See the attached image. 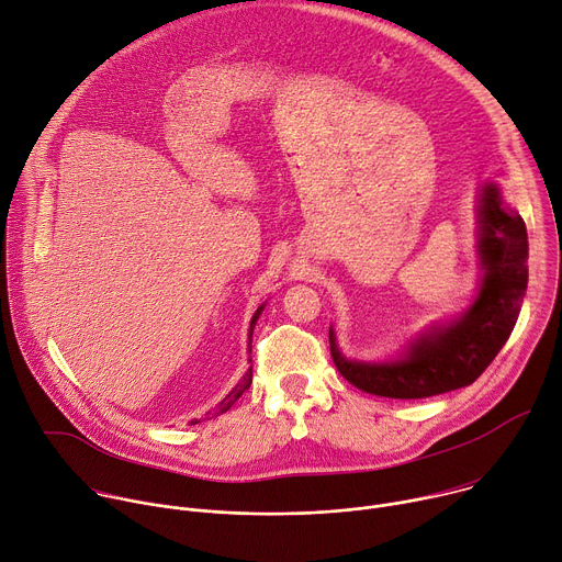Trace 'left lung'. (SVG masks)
<instances>
[{
    "instance_id": "obj_1",
    "label": "left lung",
    "mask_w": 562,
    "mask_h": 562,
    "mask_svg": "<svg viewBox=\"0 0 562 562\" xmlns=\"http://www.w3.org/2000/svg\"><path fill=\"white\" fill-rule=\"evenodd\" d=\"M527 227L486 184L480 205V257L484 279L469 313L449 328L422 337L397 363H352L330 330V355L355 389L391 400H422L473 384L509 339L527 292Z\"/></svg>"
}]
</instances>
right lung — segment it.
<instances>
[{
  "mask_svg": "<svg viewBox=\"0 0 562 562\" xmlns=\"http://www.w3.org/2000/svg\"><path fill=\"white\" fill-rule=\"evenodd\" d=\"M261 310H263V307H259V310H257V315L252 317V326H249V341H252V330H255V324H257V319H259V315H261ZM249 352H252V348H249ZM249 361H252V359H249ZM249 384H252V366H249V370L245 372V378L240 380V384H236V389H234V391H232V393H229V395H227V397H225V400H223V402L212 411V417H216V415H221V413L229 411V408H232V404H234V402H236V400H238V397L249 389Z\"/></svg>",
  "mask_w": 562,
  "mask_h": 562,
  "instance_id": "right-lung-1",
  "label": "right lung"
}]
</instances>
